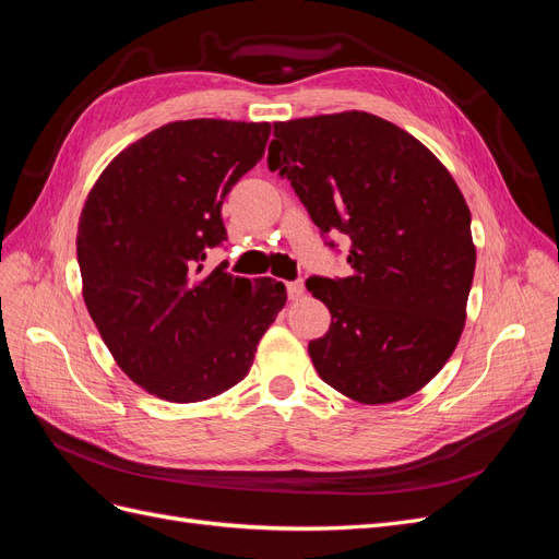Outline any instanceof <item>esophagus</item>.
Here are the masks:
<instances>
[{"label": "esophagus", "instance_id": "esophagus-1", "mask_svg": "<svg viewBox=\"0 0 559 559\" xmlns=\"http://www.w3.org/2000/svg\"><path fill=\"white\" fill-rule=\"evenodd\" d=\"M302 294H306V284H302L300 280H296V282H289V284H286V296H289L292 300H298V298H302Z\"/></svg>", "mask_w": 559, "mask_h": 559}]
</instances>
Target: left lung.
<instances>
[{
	"label": "left lung",
	"mask_w": 559,
	"mask_h": 559,
	"mask_svg": "<svg viewBox=\"0 0 559 559\" xmlns=\"http://www.w3.org/2000/svg\"><path fill=\"white\" fill-rule=\"evenodd\" d=\"M267 167L321 235L352 242L349 277L306 282L331 312L308 345L319 378L370 405L419 392L466 321L476 247L460 186L413 134L366 111L275 123Z\"/></svg>",
	"instance_id": "left-lung-1"
}]
</instances>
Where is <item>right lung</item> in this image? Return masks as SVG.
I'll return each mask as SVG.
<instances>
[{
  "label": "right lung",
  "mask_w": 559,
  "mask_h": 559,
  "mask_svg": "<svg viewBox=\"0 0 559 559\" xmlns=\"http://www.w3.org/2000/svg\"><path fill=\"white\" fill-rule=\"evenodd\" d=\"M267 138L270 123H167L121 151L83 205V300L116 364L158 399L195 403L245 380L284 308L282 282L202 270L226 240L224 200Z\"/></svg>",
  "instance_id": "1"
}]
</instances>
